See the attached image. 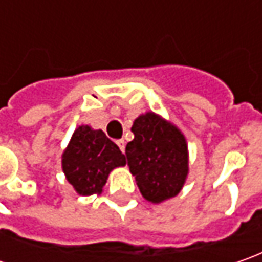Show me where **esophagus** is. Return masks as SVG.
Segmentation results:
<instances>
[{
  "instance_id": "34e87169",
  "label": "esophagus",
  "mask_w": 262,
  "mask_h": 262,
  "mask_svg": "<svg viewBox=\"0 0 262 262\" xmlns=\"http://www.w3.org/2000/svg\"><path fill=\"white\" fill-rule=\"evenodd\" d=\"M116 144H118L119 150H121L122 153L125 151V141H124V140H116Z\"/></svg>"
}]
</instances>
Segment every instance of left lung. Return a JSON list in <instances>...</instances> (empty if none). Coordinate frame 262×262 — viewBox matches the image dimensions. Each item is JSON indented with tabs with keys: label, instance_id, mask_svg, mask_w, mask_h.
Here are the masks:
<instances>
[{
	"label": "left lung",
	"instance_id": "1",
	"mask_svg": "<svg viewBox=\"0 0 262 262\" xmlns=\"http://www.w3.org/2000/svg\"><path fill=\"white\" fill-rule=\"evenodd\" d=\"M134 140L125 147L129 172L141 195L159 204L178 195L188 176V146L184 134L155 112L140 115L131 126Z\"/></svg>",
	"mask_w": 262,
	"mask_h": 262
}]
</instances>
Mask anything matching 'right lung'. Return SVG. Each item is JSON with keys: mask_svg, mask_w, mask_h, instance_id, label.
Instances as JSON below:
<instances>
[{"mask_svg": "<svg viewBox=\"0 0 262 262\" xmlns=\"http://www.w3.org/2000/svg\"><path fill=\"white\" fill-rule=\"evenodd\" d=\"M125 156L102 129L80 125L62 153L67 181L80 195L102 194L106 179L115 167L125 166Z\"/></svg>", "mask_w": 262, "mask_h": 262, "instance_id": "1", "label": "right lung"}]
</instances>
